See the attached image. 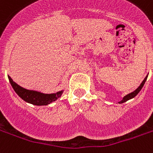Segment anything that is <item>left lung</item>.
<instances>
[{
	"mask_svg": "<svg viewBox=\"0 0 153 153\" xmlns=\"http://www.w3.org/2000/svg\"><path fill=\"white\" fill-rule=\"evenodd\" d=\"M147 78H148V76L146 77L145 79H143V82H142V83L140 84V87H139V88H137V89H136V90H135V91H133V92H131V93L128 94V95H126V97H123V99L121 101H120L119 104H122V103H124V102H126V101H127V100H131V99H132V98H134V97H135V96H136L137 94H138V93H139V92H140V90L142 89V88H143V85H144V83H145L146 80H147Z\"/></svg>",
	"mask_w": 153,
	"mask_h": 153,
	"instance_id": "obj_1",
	"label": "left lung"
}]
</instances>
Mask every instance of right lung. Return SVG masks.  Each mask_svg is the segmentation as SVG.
I'll list each match as a JSON object with an SVG mask.
<instances>
[{"instance_id":"obj_1","label":"right lung","mask_w":153,"mask_h":153,"mask_svg":"<svg viewBox=\"0 0 153 153\" xmlns=\"http://www.w3.org/2000/svg\"><path fill=\"white\" fill-rule=\"evenodd\" d=\"M10 84L19 97L26 102L30 103L35 105H48L50 103L55 101L57 98L62 96L63 91H58L53 94H44L36 91H30L22 88L21 86L13 82V79L8 75Z\"/></svg>"}]
</instances>
